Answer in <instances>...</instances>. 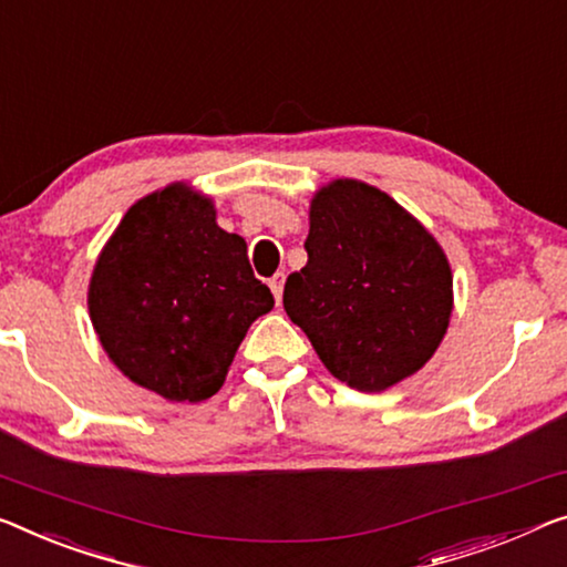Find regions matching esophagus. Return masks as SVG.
<instances>
[{
  "instance_id": "esophagus-1",
  "label": "esophagus",
  "mask_w": 567,
  "mask_h": 567,
  "mask_svg": "<svg viewBox=\"0 0 567 567\" xmlns=\"http://www.w3.org/2000/svg\"><path fill=\"white\" fill-rule=\"evenodd\" d=\"M282 287H285V272H277L272 280H269V290H272L277 302L282 300Z\"/></svg>"
}]
</instances>
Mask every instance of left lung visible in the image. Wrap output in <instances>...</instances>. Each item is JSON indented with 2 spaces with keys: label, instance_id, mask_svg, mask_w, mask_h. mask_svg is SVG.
<instances>
[{
  "label": "left lung",
  "instance_id": "1",
  "mask_svg": "<svg viewBox=\"0 0 567 567\" xmlns=\"http://www.w3.org/2000/svg\"><path fill=\"white\" fill-rule=\"evenodd\" d=\"M308 265L282 306L323 367L359 392H384L427 364L453 312L451 261L392 196L336 177L310 198Z\"/></svg>",
  "mask_w": 567,
  "mask_h": 567
}]
</instances>
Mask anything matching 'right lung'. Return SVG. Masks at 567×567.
I'll list each match as a JSON object with an SVG mask.
<instances>
[{"instance_id":"1","label":"right lung","mask_w":567,"mask_h":567,"mask_svg":"<svg viewBox=\"0 0 567 567\" xmlns=\"http://www.w3.org/2000/svg\"><path fill=\"white\" fill-rule=\"evenodd\" d=\"M272 308L247 241L224 231L214 198L183 181L130 206L89 280L91 326L106 357L167 402L221 390L249 326Z\"/></svg>"}]
</instances>
